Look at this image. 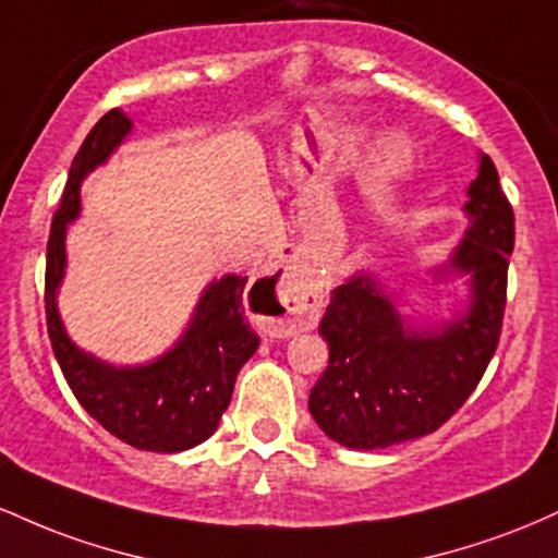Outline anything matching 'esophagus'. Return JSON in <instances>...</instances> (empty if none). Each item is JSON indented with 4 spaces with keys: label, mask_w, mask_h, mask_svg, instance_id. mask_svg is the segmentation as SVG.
<instances>
[{
    "label": "esophagus",
    "mask_w": 558,
    "mask_h": 558,
    "mask_svg": "<svg viewBox=\"0 0 558 558\" xmlns=\"http://www.w3.org/2000/svg\"><path fill=\"white\" fill-rule=\"evenodd\" d=\"M254 293L262 304V319L278 336L315 328L323 312V288L296 265H286L270 278H262Z\"/></svg>",
    "instance_id": "esophagus-1"
}]
</instances>
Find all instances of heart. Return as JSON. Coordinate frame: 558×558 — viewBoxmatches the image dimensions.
<instances>
[{
	"label": "heart",
	"mask_w": 558,
	"mask_h": 558,
	"mask_svg": "<svg viewBox=\"0 0 558 558\" xmlns=\"http://www.w3.org/2000/svg\"><path fill=\"white\" fill-rule=\"evenodd\" d=\"M409 162H412V149H409L407 138L388 136L375 155L373 178L375 181H396L409 170Z\"/></svg>",
	"instance_id": "heart-1"
}]
</instances>
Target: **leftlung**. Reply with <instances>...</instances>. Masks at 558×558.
<instances>
[{
    "instance_id": "obj_1",
    "label": "left lung",
    "mask_w": 558,
    "mask_h": 558,
    "mask_svg": "<svg viewBox=\"0 0 558 558\" xmlns=\"http://www.w3.org/2000/svg\"><path fill=\"white\" fill-rule=\"evenodd\" d=\"M462 243L438 272L470 275V306L444 328L420 330L373 275L332 291L319 323L330 360L310 393L312 417L345 448H388L438 430L462 409L496 354L514 248V209L488 155L470 185Z\"/></svg>"
}]
</instances>
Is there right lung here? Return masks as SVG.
<instances>
[{
	"label": "right lung",
	"mask_w": 558,
	"mask_h": 558,
	"mask_svg": "<svg viewBox=\"0 0 558 558\" xmlns=\"http://www.w3.org/2000/svg\"><path fill=\"white\" fill-rule=\"evenodd\" d=\"M131 128V118L110 110L92 128L70 165L47 243V328L70 390L105 430L141 451L175 453L198 446L217 430L235 377L257 351L259 338L243 319V288L248 278L239 275L209 283L178 343L141 367H112L68 338L57 312V288L65 275L68 222L81 213L83 178L123 144Z\"/></svg>",
	"instance_id": "obj_1"
}]
</instances>
